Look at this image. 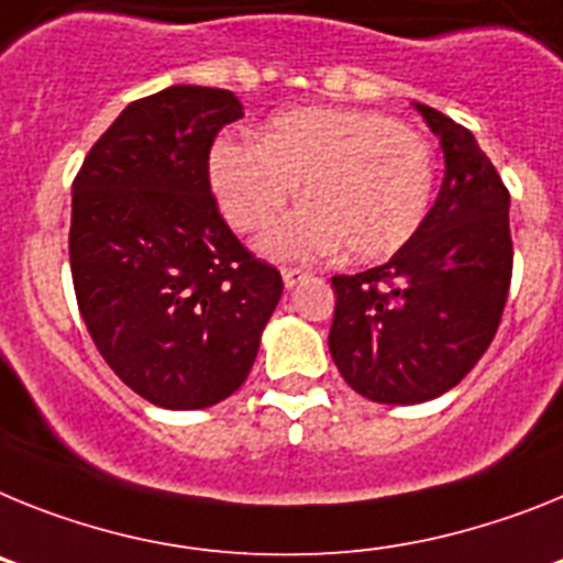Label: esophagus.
<instances>
[{
	"mask_svg": "<svg viewBox=\"0 0 563 563\" xmlns=\"http://www.w3.org/2000/svg\"><path fill=\"white\" fill-rule=\"evenodd\" d=\"M306 277H309V272H306V268H297V266L283 268V283H286V288H295L297 283H302Z\"/></svg>",
	"mask_w": 563,
	"mask_h": 563,
	"instance_id": "esophagus-1",
	"label": "esophagus"
}]
</instances>
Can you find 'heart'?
Here are the masks:
<instances>
[{
    "label": "heart",
    "mask_w": 563,
    "mask_h": 563,
    "mask_svg": "<svg viewBox=\"0 0 563 563\" xmlns=\"http://www.w3.org/2000/svg\"><path fill=\"white\" fill-rule=\"evenodd\" d=\"M209 178L238 232H254L295 198L300 209L261 238L272 257L351 261L399 252L422 227L433 195V153L383 112L300 107L268 121L261 141H218Z\"/></svg>",
    "instance_id": "obj_1"
}]
</instances>
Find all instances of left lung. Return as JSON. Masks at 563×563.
<instances>
[{
	"label": "left lung",
	"mask_w": 563,
	"mask_h": 563,
	"mask_svg": "<svg viewBox=\"0 0 563 563\" xmlns=\"http://www.w3.org/2000/svg\"><path fill=\"white\" fill-rule=\"evenodd\" d=\"M417 110L442 141L437 203L388 263L331 277V356L356 394L385 405L424 402L462 383L496 336L512 277L505 180L467 126Z\"/></svg>",
	"instance_id": "left-lung-1"
}]
</instances>
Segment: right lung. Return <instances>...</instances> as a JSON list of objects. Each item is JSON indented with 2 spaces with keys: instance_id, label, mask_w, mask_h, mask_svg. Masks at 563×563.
Masks as SVG:
<instances>
[{
  "instance_id": "obj_1",
  "label": "right lung",
  "mask_w": 563,
  "mask_h": 563,
  "mask_svg": "<svg viewBox=\"0 0 563 563\" xmlns=\"http://www.w3.org/2000/svg\"><path fill=\"white\" fill-rule=\"evenodd\" d=\"M241 101L175 85L126 104L73 180L70 272L104 363L169 410L241 388L283 277L218 212L209 153Z\"/></svg>"
}]
</instances>
